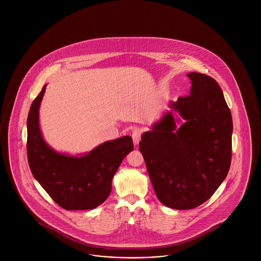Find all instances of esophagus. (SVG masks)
Here are the masks:
<instances>
[{
	"label": "esophagus",
	"instance_id": "obj_1",
	"mask_svg": "<svg viewBox=\"0 0 261 261\" xmlns=\"http://www.w3.org/2000/svg\"><path fill=\"white\" fill-rule=\"evenodd\" d=\"M141 135H142V131L140 129H134L132 132V139H133V143L134 145H138L141 141Z\"/></svg>",
	"mask_w": 261,
	"mask_h": 261
}]
</instances>
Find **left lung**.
<instances>
[{
    "mask_svg": "<svg viewBox=\"0 0 261 261\" xmlns=\"http://www.w3.org/2000/svg\"><path fill=\"white\" fill-rule=\"evenodd\" d=\"M190 95L170 101L162 118L141 137L139 149L162 204L192 210L206 201L229 172L232 114L218 83L190 72ZM186 122L176 127L174 115Z\"/></svg>",
    "mask_w": 261,
    "mask_h": 261,
    "instance_id": "1",
    "label": "left lung"
}]
</instances>
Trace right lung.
Wrapping results in <instances>:
<instances>
[{
	"label": "right lung",
	"mask_w": 261,
	"mask_h": 261,
	"mask_svg": "<svg viewBox=\"0 0 261 261\" xmlns=\"http://www.w3.org/2000/svg\"><path fill=\"white\" fill-rule=\"evenodd\" d=\"M33 100L27 117V158L34 178L66 211L93 210L109 198L112 178L133 150L130 136L108 141L88 153L69 155L50 148L42 136L39 109L46 91Z\"/></svg>",
	"instance_id": "obj_1"
}]
</instances>
